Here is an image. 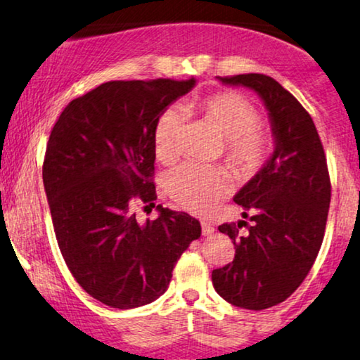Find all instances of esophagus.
<instances>
[{"label":"esophagus","instance_id":"esophagus-1","mask_svg":"<svg viewBox=\"0 0 360 360\" xmlns=\"http://www.w3.org/2000/svg\"><path fill=\"white\" fill-rule=\"evenodd\" d=\"M202 227V236H211L214 233V226L209 224V222H201Z\"/></svg>","mask_w":360,"mask_h":360}]
</instances>
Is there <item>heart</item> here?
<instances>
[{"mask_svg":"<svg viewBox=\"0 0 360 360\" xmlns=\"http://www.w3.org/2000/svg\"><path fill=\"white\" fill-rule=\"evenodd\" d=\"M184 109L201 116L226 139V162L236 179L252 177L267 165L274 153L272 136L257 126V109L236 91L209 94L186 104ZM179 126L181 115L177 109L162 112L154 126L153 148L162 165L176 161ZM227 184L229 179L221 167L184 165L167 177L166 191L179 207L194 214H207L226 194Z\"/></svg>","mask_w":360,"mask_h":360,"instance_id":"b5f03b06","label":"heart"}]
</instances>
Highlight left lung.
Masks as SVG:
<instances>
[{
  "label": "left lung",
  "instance_id": "left-lung-1",
  "mask_svg": "<svg viewBox=\"0 0 360 360\" xmlns=\"http://www.w3.org/2000/svg\"><path fill=\"white\" fill-rule=\"evenodd\" d=\"M217 79L256 91L274 136L267 165L234 195L251 224L219 226L236 254L233 262L212 271L214 289L224 301L262 311L284 302L319 254L330 204L329 171L311 115L274 78L249 72ZM240 225L248 235L237 236Z\"/></svg>",
  "mask_w": 360,
  "mask_h": 360
}]
</instances>
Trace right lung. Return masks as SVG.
Here are the masks:
<instances>
[{"mask_svg":"<svg viewBox=\"0 0 360 360\" xmlns=\"http://www.w3.org/2000/svg\"><path fill=\"white\" fill-rule=\"evenodd\" d=\"M195 79L109 81L65 108L49 136L43 183L58 245L76 282L96 301L134 309L166 292L177 259L201 236L188 212L156 205L154 126Z\"/></svg>","mask_w":360,"mask_h":360,"instance_id":"right-lung-1","label":"right lung"}]
</instances>
